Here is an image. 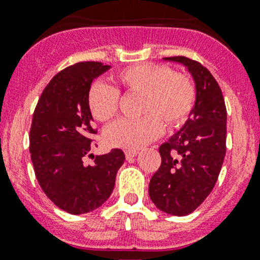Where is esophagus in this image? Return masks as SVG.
Returning a JSON list of instances; mask_svg holds the SVG:
<instances>
[{
    "label": "esophagus",
    "mask_w": 260,
    "mask_h": 260,
    "mask_svg": "<svg viewBox=\"0 0 260 260\" xmlns=\"http://www.w3.org/2000/svg\"><path fill=\"white\" fill-rule=\"evenodd\" d=\"M124 153H125V158L131 159V158H133V157L137 156L138 151H137V149H127V151H125Z\"/></svg>",
    "instance_id": "obj_1"
}]
</instances>
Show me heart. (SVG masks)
Returning <instances> with one entry per match:
<instances>
[{"label":"heart","mask_w":260,"mask_h":260,"mask_svg":"<svg viewBox=\"0 0 260 260\" xmlns=\"http://www.w3.org/2000/svg\"><path fill=\"white\" fill-rule=\"evenodd\" d=\"M114 88L95 83L88 91V109L96 122H107L118 112L119 93L140 95L136 119H119L104 131V141L114 148L138 149L156 140L166 127L182 124L192 112L196 88L183 73L166 65L143 62L132 65L112 77Z\"/></svg>","instance_id":"b5f03b06"}]
</instances>
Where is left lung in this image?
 Returning <instances> with one entry per match:
<instances>
[{"mask_svg":"<svg viewBox=\"0 0 260 260\" xmlns=\"http://www.w3.org/2000/svg\"><path fill=\"white\" fill-rule=\"evenodd\" d=\"M181 62L196 84V102L185 125L159 146L161 166L149 182V198L166 214H191L216 183L226 152V107L219 84L204 65L186 56Z\"/></svg>","mask_w":260,"mask_h":260,"instance_id":"obj_1","label":"left lung"}]
</instances>
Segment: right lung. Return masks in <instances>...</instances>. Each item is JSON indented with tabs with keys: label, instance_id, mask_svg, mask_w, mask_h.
<instances>
[{
	"label": "right lung",
	"instance_id": "1",
	"mask_svg": "<svg viewBox=\"0 0 260 260\" xmlns=\"http://www.w3.org/2000/svg\"><path fill=\"white\" fill-rule=\"evenodd\" d=\"M83 61L57 73L41 93L30 128V153L36 179L46 196L69 214H86L103 205L124 162L122 149L93 156L96 135L88 109L91 81L109 69ZM93 156V165L83 158Z\"/></svg>",
	"mask_w": 260,
	"mask_h": 260
}]
</instances>
